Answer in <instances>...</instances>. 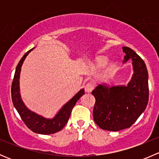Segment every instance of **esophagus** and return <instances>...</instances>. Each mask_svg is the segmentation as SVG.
Returning a JSON list of instances; mask_svg holds the SVG:
<instances>
[{"instance_id":"esophagus-1","label":"esophagus","mask_w":159,"mask_h":159,"mask_svg":"<svg viewBox=\"0 0 159 159\" xmlns=\"http://www.w3.org/2000/svg\"><path fill=\"white\" fill-rule=\"evenodd\" d=\"M94 89V85H93V84L91 82H89L88 84H86V85L84 86V90H85L86 92L89 93V92H91V91Z\"/></svg>"}]
</instances>
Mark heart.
<instances>
[{
  "instance_id": "heart-1",
  "label": "heart",
  "mask_w": 159,
  "mask_h": 159,
  "mask_svg": "<svg viewBox=\"0 0 159 159\" xmlns=\"http://www.w3.org/2000/svg\"><path fill=\"white\" fill-rule=\"evenodd\" d=\"M107 63V58L105 57H99L96 59L95 65L97 68H102Z\"/></svg>"
}]
</instances>
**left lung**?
<instances>
[{
    "instance_id": "left-lung-1",
    "label": "left lung",
    "mask_w": 159,
    "mask_h": 159,
    "mask_svg": "<svg viewBox=\"0 0 159 159\" xmlns=\"http://www.w3.org/2000/svg\"><path fill=\"white\" fill-rule=\"evenodd\" d=\"M124 61L131 59L133 73L127 86L99 84L92 91L95 98L93 118L102 129L118 131L130 128L146 108L148 74L145 62L132 49L123 47Z\"/></svg>"
}]
</instances>
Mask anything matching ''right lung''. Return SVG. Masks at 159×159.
<instances>
[{
  "label": "right lung",
  "mask_w": 159,
  "mask_h": 159,
  "mask_svg": "<svg viewBox=\"0 0 159 159\" xmlns=\"http://www.w3.org/2000/svg\"><path fill=\"white\" fill-rule=\"evenodd\" d=\"M33 48L28 51L19 61L18 65L15 70L14 80L11 85V98L14 104V108L17 111L20 118L23 120L25 124L28 129L35 133L41 134H54L61 131L68 122L70 118V113L73 109L76 102L79 100L80 98L84 94V89L80 90L70 100L68 101L60 110L57 115L53 118H46L41 115H38L35 112L28 109L22 101L20 94V86H19V79L21 66L24 61L25 60L28 54Z\"/></svg>",
  "instance_id": "add662e5"
}]
</instances>
